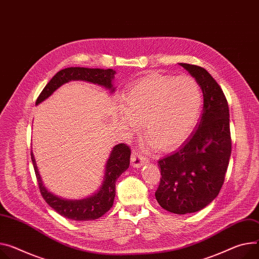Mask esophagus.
I'll return each mask as SVG.
<instances>
[{
    "label": "esophagus",
    "instance_id": "obj_1",
    "mask_svg": "<svg viewBox=\"0 0 259 259\" xmlns=\"http://www.w3.org/2000/svg\"><path fill=\"white\" fill-rule=\"evenodd\" d=\"M146 157H144L143 155H141L140 153H138L136 151H134L132 153V157H131V163L132 166L134 168H140L142 167L145 163H146Z\"/></svg>",
    "mask_w": 259,
    "mask_h": 259
}]
</instances>
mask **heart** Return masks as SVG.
<instances>
[{
	"label": "heart",
	"mask_w": 259,
	"mask_h": 259,
	"mask_svg": "<svg viewBox=\"0 0 259 259\" xmlns=\"http://www.w3.org/2000/svg\"><path fill=\"white\" fill-rule=\"evenodd\" d=\"M202 106V93L191 75L148 73L123 94L118 116L123 127L137 132L144 122L147 148L180 146L194 131Z\"/></svg>",
	"instance_id": "b5f03b06"
}]
</instances>
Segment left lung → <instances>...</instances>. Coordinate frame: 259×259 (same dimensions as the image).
<instances>
[{
    "instance_id": "left-lung-1",
    "label": "left lung",
    "mask_w": 259,
    "mask_h": 259,
    "mask_svg": "<svg viewBox=\"0 0 259 259\" xmlns=\"http://www.w3.org/2000/svg\"><path fill=\"white\" fill-rule=\"evenodd\" d=\"M203 94L200 121L187 141L158 161L161 183L155 198L164 209L186 214L201 210L220 192L231 154L229 109L214 78L202 67L180 63Z\"/></svg>"
}]
</instances>
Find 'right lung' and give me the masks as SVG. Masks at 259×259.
<instances>
[{"mask_svg":"<svg viewBox=\"0 0 259 259\" xmlns=\"http://www.w3.org/2000/svg\"><path fill=\"white\" fill-rule=\"evenodd\" d=\"M116 71L114 69L86 68V67H68L57 72L51 81L47 84L40 95L36 101V106L45 102L58 88L70 81H84L102 86L114 93L116 87L113 82ZM32 163L38 181L39 189L48 204L54 208L59 214H61L74 221H89L104 215L114 203L116 195L115 184L126 169L130 167L131 149L125 144L115 145L109 155L106 163L105 175L99 189L92 195L82 199H67L58 196L51 192L42 182L39 173L34 153L31 152Z\"/></svg>","mask_w":259,"mask_h":259,"instance_id":"add662e5","label":"right lung"}]
</instances>
